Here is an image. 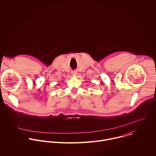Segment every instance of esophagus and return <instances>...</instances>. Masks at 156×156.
Returning <instances> with one entry per match:
<instances>
[{"mask_svg": "<svg viewBox=\"0 0 156 156\" xmlns=\"http://www.w3.org/2000/svg\"><path fill=\"white\" fill-rule=\"evenodd\" d=\"M72 75H73V76H76V75H77V72H76V71H73V72H72Z\"/></svg>", "mask_w": 156, "mask_h": 156, "instance_id": "1", "label": "esophagus"}]
</instances>
